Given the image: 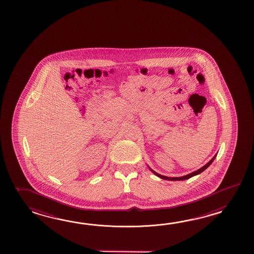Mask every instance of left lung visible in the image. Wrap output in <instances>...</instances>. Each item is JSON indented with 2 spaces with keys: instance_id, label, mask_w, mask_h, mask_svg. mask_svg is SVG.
<instances>
[{
  "instance_id": "left-lung-1",
  "label": "left lung",
  "mask_w": 254,
  "mask_h": 254,
  "mask_svg": "<svg viewBox=\"0 0 254 254\" xmlns=\"http://www.w3.org/2000/svg\"><path fill=\"white\" fill-rule=\"evenodd\" d=\"M215 157L216 155L211 159L210 162H208L207 164H205L203 167H201L200 169H199L198 171H195L193 173H190L188 175H185V176H183V177H173V178H171V177H166V176H163V175H161V174H159V173H155V172H154V171H152V170H151V171L152 173H154L155 175H157L158 177L163 179V180H168V181H183V180H187V179H190V177H192V176H195V175H197V174H199V173H202L205 169H207V168L209 167V166L211 165V162L214 161Z\"/></svg>"
}]
</instances>
